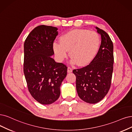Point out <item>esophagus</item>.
I'll return each instance as SVG.
<instances>
[{
    "label": "esophagus",
    "instance_id": "obj_1",
    "mask_svg": "<svg viewBox=\"0 0 132 132\" xmlns=\"http://www.w3.org/2000/svg\"><path fill=\"white\" fill-rule=\"evenodd\" d=\"M72 72V69H71V67H69L67 68V72L68 73H71Z\"/></svg>",
    "mask_w": 132,
    "mask_h": 132
}]
</instances>
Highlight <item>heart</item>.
Returning <instances> with one entry per match:
<instances>
[{
    "label": "heart",
    "mask_w": 132,
    "mask_h": 132,
    "mask_svg": "<svg viewBox=\"0 0 132 132\" xmlns=\"http://www.w3.org/2000/svg\"><path fill=\"white\" fill-rule=\"evenodd\" d=\"M100 43V37L96 32L76 29L63 34L60 38V42L54 43L53 50L60 61L65 59L70 51L71 62L84 66L95 58Z\"/></svg>",
    "instance_id": "b5f03b06"
}]
</instances>
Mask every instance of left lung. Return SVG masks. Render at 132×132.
Segmentation results:
<instances>
[{
    "label": "left lung",
    "mask_w": 132,
    "mask_h": 132,
    "mask_svg": "<svg viewBox=\"0 0 132 132\" xmlns=\"http://www.w3.org/2000/svg\"><path fill=\"white\" fill-rule=\"evenodd\" d=\"M101 44L97 55L88 65L74 70L76 89L80 98L86 103L95 104L108 93L113 71V43L108 34L98 27Z\"/></svg>",
    "instance_id": "left-lung-1"
}]
</instances>
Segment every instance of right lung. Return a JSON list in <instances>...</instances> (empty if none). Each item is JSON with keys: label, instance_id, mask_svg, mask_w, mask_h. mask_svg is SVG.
Here are the masks:
<instances>
[{"label": "right lung", "instance_id": "right-lung-1", "mask_svg": "<svg viewBox=\"0 0 132 132\" xmlns=\"http://www.w3.org/2000/svg\"><path fill=\"white\" fill-rule=\"evenodd\" d=\"M57 28L45 25L34 28L24 44L23 71L29 92L42 104H51L60 97L67 67L51 57Z\"/></svg>", "mask_w": 132, "mask_h": 132}]
</instances>
